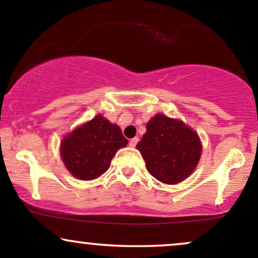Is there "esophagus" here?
Instances as JSON below:
<instances>
[{
    "instance_id": "34e87169",
    "label": "esophagus",
    "mask_w": 258,
    "mask_h": 258,
    "mask_svg": "<svg viewBox=\"0 0 258 258\" xmlns=\"http://www.w3.org/2000/svg\"><path fill=\"white\" fill-rule=\"evenodd\" d=\"M137 143H138V138H137V137H135V138H131V140H130V143H128V145L131 146V147H136Z\"/></svg>"
}]
</instances>
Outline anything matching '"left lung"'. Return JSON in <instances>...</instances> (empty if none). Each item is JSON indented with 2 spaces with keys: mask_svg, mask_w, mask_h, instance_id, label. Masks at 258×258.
Masks as SVG:
<instances>
[{
  "mask_svg": "<svg viewBox=\"0 0 258 258\" xmlns=\"http://www.w3.org/2000/svg\"><path fill=\"white\" fill-rule=\"evenodd\" d=\"M146 128L137 150L150 174L165 184H177L188 178L202 156L197 132L162 113L152 117Z\"/></svg>",
  "mask_w": 258,
  "mask_h": 258,
  "instance_id": "1",
  "label": "left lung"
}]
</instances>
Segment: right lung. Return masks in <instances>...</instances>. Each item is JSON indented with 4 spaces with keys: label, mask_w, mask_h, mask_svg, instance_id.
<instances>
[{
    "label": "right lung",
    "mask_w": 258,
    "mask_h": 258,
    "mask_svg": "<svg viewBox=\"0 0 258 258\" xmlns=\"http://www.w3.org/2000/svg\"><path fill=\"white\" fill-rule=\"evenodd\" d=\"M127 140L121 128L101 115L67 135L60 143V156L67 169L80 180L99 178Z\"/></svg>",
    "instance_id": "add662e5"
}]
</instances>
